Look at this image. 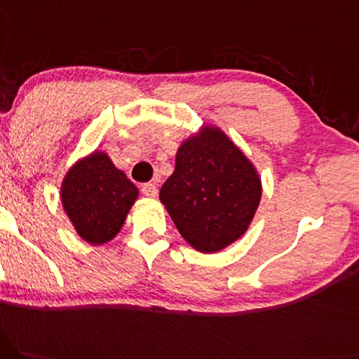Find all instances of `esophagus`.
<instances>
[{"label": "esophagus", "instance_id": "esophagus-1", "mask_svg": "<svg viewBox=\"0 0 359 359\" xmlns=\"http://www.w3.org/2000/svg\"><path fill=\"white\" fill-rule=\"evenodd\" d=\"M140 190H142V193L146 196H156V195H158V187H156L154 183H144Z\"/></svg>", "mask_w": 359, "mask_h": 359}]
</instances>
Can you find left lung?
Instances as JSON below:
<instances>
[{
    "mask_svg": "<svg viewBox=\"0 0 359 359\" xmlns=\"http://www.w3.org/2000/svg\"><path fill=\"white\" fill-rule=\"evenodd\" d=\"M159 198L187 243L201 252L227 248L248 231L261 198L255 166L215 127L188 139Z\"/></svg>",
    "mask_w": 359,
    "mask_h": 359,
    "instance_id": "1",
    "label": "left lung"
}]
</instances>
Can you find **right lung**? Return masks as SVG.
Here are the masks:
<instances>
[{
  "mask_svg": "<svg viewBox=\"0 0 359 359\" xmlns=\"http://www.w3.org/2000/svg\"><path fill=\"white\" fill-rule=\"evenodd\" d=\"M137 195L135 184L103 152H93L76 163L60 188L64 210L90 244L114 239Z\"/></svg>",
  "mask_w": 359,
  "mask_h": 359,
  "instance_id": "1",
  "label": "right lung"
}]
</instances>
